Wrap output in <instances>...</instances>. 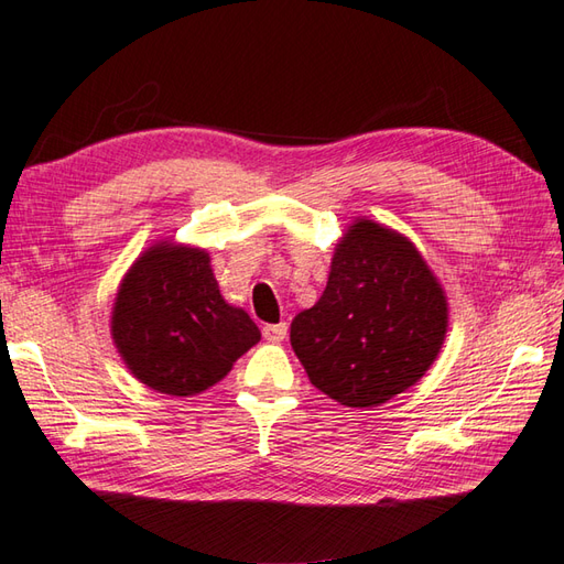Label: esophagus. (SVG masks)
<instances>
[{
  "label": "esophagus",
  "mask_w": 564,
  "mask_h": 564,
  "mask_svg": "<svg viewBox=\"0 0 564 564\" xmlns=\"http://www.w3.org/2000/svg\"><path fill=\"white\" fill-rule=\"evenodd\" d=\"M261 334H264V338L267 341H283V338L288 336V324L285 322H281V324H267L264 329H261Z\"/></svg>",
  "instance_id": "esophagus-1"
}]
</instances>
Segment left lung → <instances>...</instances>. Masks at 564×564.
I'll return each instance as SVG.
<instances>
[{"label": "left lung", "mask_w": 564, "mask_h": 564, "mask_svg": "<svg viewBox=\"0 0 564 564\" xmlns=\"http://www.w3.org/2000/svg\"><path fill=\"white\" fill-rule=\"evenodd\" d=\"M447 334V300L415 247L372 220L338 242L319 303L291 324V346L326 397L372 409L413 387Z\"/></svg>", "instance_id": "obj_1"}]
</instances>
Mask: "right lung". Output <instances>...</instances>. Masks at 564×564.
Listing matches in <instances>:
<instances>
[{
  "label": "right lung",
  "instance_id": "right-lung-1",
  "mask_svg": "<svg viewBox=\"0 0 564 564\" xmlns=\"http://www.w3.org/2000/svg\"><path fill=\"white\" fill-rule=\"evenodd\" d=\"M112 338L143 384L192 397L220 382L261 334L250 314L223 300L206 252L159 245L117 293Z\"/></svg>",
  "mask_w": 564,
  "mask_h": 564
}]
</instances>
